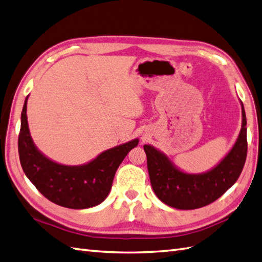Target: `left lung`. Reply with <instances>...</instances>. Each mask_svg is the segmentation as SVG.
I'll list each match as a JSON object with an SVG mask.
<instances>
[{"instance_id":"left-lung-1","label":"left lung","mask_w":262,"mask_h":262,"mask_svg":"<svg viewBox=\"0 0 262 262\" xmlns=\"http://www.w3.org/2000/svg\"><path fill=\"white\" fill-rule=\"evenodd\" d=\"M241 102L242 125L232 148L214 167L203 173L182 171L163 151L144 145L153 191L163 203L179 210H194L214 202L232 186L247 157V118Z\"/></svg>"}]
</instances>
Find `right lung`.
I'll use <instances>...</instances> for the list:
<instances>
[{"mask_svg": "<svg viewBox=\"0 0 262 262\" xmlns=\"http://www.w3.org/2000/svg\"><path fill=\"white\" fill-rule=\"evenodd\" d=\"M28 98L22 109L19 135V156L27 178L42 195L64 208L88 209L103 202L120 163L139 139L103 150L81 165H63L49 159L33 143L27 116Z\"/></svg>", "mask_w": 262, "mask_h": 262, "instance_id": "add662e5", "label": "right lung"}]
</instances>
